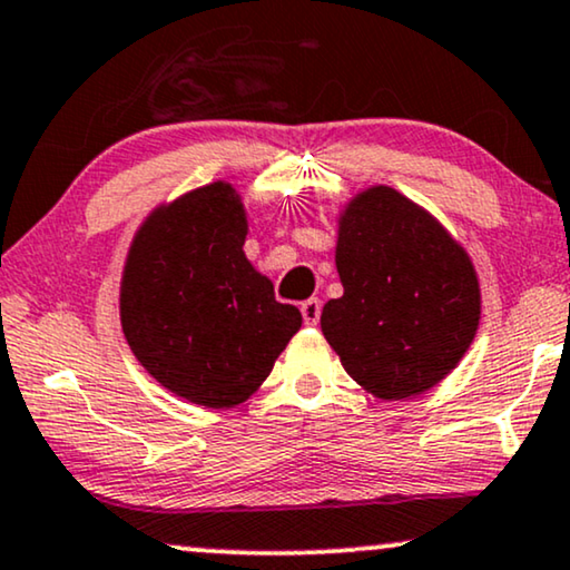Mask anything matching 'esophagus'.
<instances>
[{"mask_svg": "<svg viewBox=\"0 0 570 570\" xmlns=\"http://www.w3.org/2000/svg\"><path fill=\"white\" fill-rule=\"evenodd\" d=\"M320 309H323V304H320V299L302 302V317H304V323H307V325H317Z\"/></svg>", "mask_w": 570, "mask_h": 570, "instance_id": "esophagus-1", "label": "esophagus"}]
</instances>
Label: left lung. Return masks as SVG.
<instances>
[{"instance_id": "left-lung-1", "label": "left lung", "mask_w": 570, "mask_h": 570, "mask_svg": "<svg viewBox=\"0 0 570 570\" xmlns=\"http://www.w3.org/2000/svg\"><path fill=\"white\" fill-rule=\"evenodd\" d=\"M343 296L320 315L351 380L380 400L421 395L468 354L480 325L470 255L434 214L390 186L358 190L338 214Z\"/></svg>"}]
</instances>
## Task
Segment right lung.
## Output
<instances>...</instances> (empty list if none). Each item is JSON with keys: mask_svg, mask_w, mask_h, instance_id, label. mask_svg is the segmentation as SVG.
Listing matches in <instances>:
<instances>
[{"mask_svg": "<svg viewBox=\"0 0 570 570\" xmlns=\"http://www.w3.org/2000/svg\"><path fill=\"white\" fill-rule=\"evenodd\" d=\"M247 212L227 180L159 204L128 247L121 327L139 364L188 403L232 407L266 382L302 312L247 261Z\"/></svg>", "mask_w": 570, "mask_h": 570, "instance_id": "add662e5", "label": "right lung"}]
</instances>
